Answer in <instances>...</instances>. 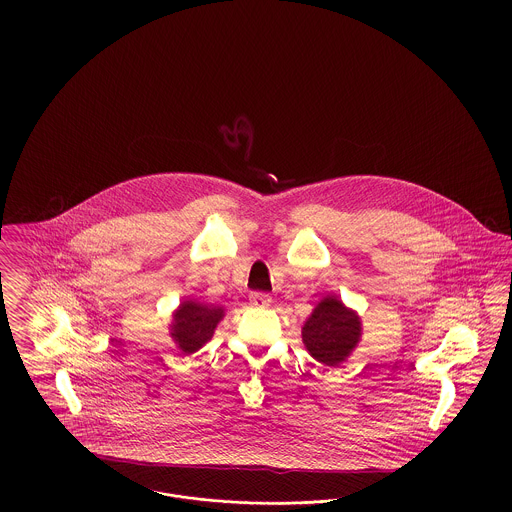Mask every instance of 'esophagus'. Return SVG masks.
Here are the masks:
<instances>
[{
	"instance_id": "obj_1",
	"label": "esophagus",
	"mask_w": 512,
	"mask_h": 512,
	"mask_svg": "<svg viewBox=\"0 0 512 512\" xmlns=\"http://www.w3.org/2000/svg\"><path fill=\"white\" fill-rule=\"evenodd\" d=\"M249 303L253 305V307H261V309H265L268 307L270 303H272V297L268 295V293L263 292H255L249 295Z\"/></svg>"
}]
</instances>
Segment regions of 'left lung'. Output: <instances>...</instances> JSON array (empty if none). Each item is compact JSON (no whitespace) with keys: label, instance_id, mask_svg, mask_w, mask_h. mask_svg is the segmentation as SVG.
I'll return each mask as SVG.
<instances>
[{"label":"left lung","instance_id":"obj_1","mask_svg":"<svg viewBox=\"0 0 512 512\" xmlns=\"http://www.w3.org/2000/svg\"><path fill=\"white\" fill-rule=\"evenodd\" d=\"M361 318L341 299L324 297L303 324L301 336L311 357L326 366H338L361 340Z\"/></svg>","mask_w":512,"mask_h":512}]
</instances>
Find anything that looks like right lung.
Masks as SVG:
<instances>
[{"instance_id": "add662e5", "label": "right lung", "mask_w": 512, "mask_h": 512, "mask_svg": "<svg viewBox=\"0 0 512 512\" xmlns=\"http://www.w3.org/2000/svg\"><path fill=\"white\" fill-rule=\"evenodd\" d=\"M224 317L222 307L203 305L197 301H182L172 315L171 336L178 349L186 355L201 349L213 338L215 328Z\"/></svg>"}]
</instances>
